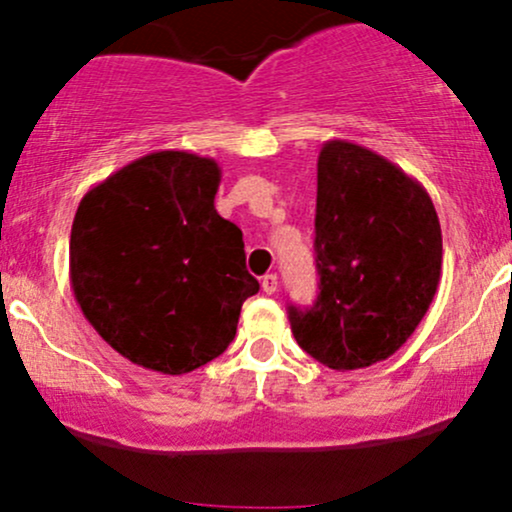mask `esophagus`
Wrapping results in <instances>:
<instances>
[{"mask_svg":"<svg viewBox=\"0 0 512 512\" xmlns=\"http://www.w3.org/2000/svg\"><path fill=\"white\" fill-rule=\"evenodd\" d=\"M276 289H279V279H276V274L262 276V291L264 293H269V296H272V293H276Z\"/></svg>","mask_w":512,"mask_h":512,"instance_id":"esophagus-1","label":"esophagus"}]
</instances>
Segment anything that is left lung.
Masks as SVG:
<instances>
[{"label":"left lung","mask_w":512,"mask_h":512,"mask_svg":"<svg viewBox=\"0 0 512 512\" xmlns=\"http://www.w3.org/2000/svg\"><path fill=\"white\" fill-rule=\"evenodd\" d=\"M315 252L317 301L289 310L298 346L342 373L390 358L440 284L443 236L426 187L366 146L330 139L317 156Z\"/></svg>","instance_id":"obj_1"}]
</instances>
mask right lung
Listing matches in <instances>:
<instances>
[{
  "label": "right lung",
  "instance_id": "add662e5",
  "mask_svg": "<svg viewBox=\"0 0 512 512\" xmlns=\"http://www.w3.org/2000/svg\"><path fill=\"white\" fill-rule=\"evenodd\" d=\"M221 168L190 151H154L81 197L69 281L91 327L120 356L163 375L228 349L260 291L243 233L214 207Z\"/></svg>",
  "mask_w": 512,
  "mask_h": 512
}]
</instances>
